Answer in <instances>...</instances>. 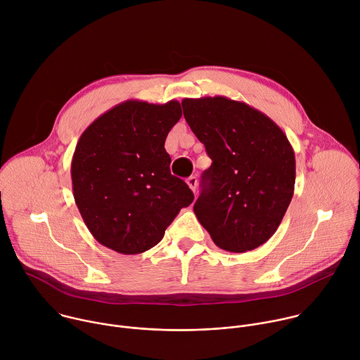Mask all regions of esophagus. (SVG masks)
I'll return each instance as SVG.
<instances>
[{
  "instance_id": "34e87169",
  "label": "esophagus",
  "mask_w": 360,
  "mask_h": 360,
  "mask_svg": "<svg viewBox=\"0 0 360 360\" xmlns=\"http://www.w3.org/2000/svg\"><path fill=\"white\" fill-rule=\"evenodd\" d=\"M186 184H188V186L195 192L196 191V186H198V179H196V176H189L188 179H186Z\"/></svg>"
}]
</instances>
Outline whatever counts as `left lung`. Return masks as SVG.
<instances>
[{"label":"left lung","mask_w":360,"mask_h":360,"mask_svg":"<svg viewBox=\"0 0 360 360\" xmlns=\"http://www.w3.org/2000/svg\"><path fill=\"white\" fill-rule=\"evenodd\" d=\"M184 117L212 165L193 205L214 243L243 253L279 228L295 191V152L281 127L242 101L184 98Z\"/></svg>","instance_id":"obj_1"}]
</instances>
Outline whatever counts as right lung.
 I'll return each instance as SVG.
<instances>
[{
    "label": "right lung",
    "instance_id": "1",
    "mask_svg": "<svg viewBox=\"0 0 360 360\" xmlns=\"http://www.w3.org/2000/svg\"><path fill=\"white\" fill-rule=\"evenodd\" d=\"M176 99H128L94 120L78 139L71 179L78 211L101 243L136 255L155 246L193 193L169 171L165 139L181 120Z\"/></svg>",
    "mask_w": 360,
    "mask_h": 360
}]
</instances>
